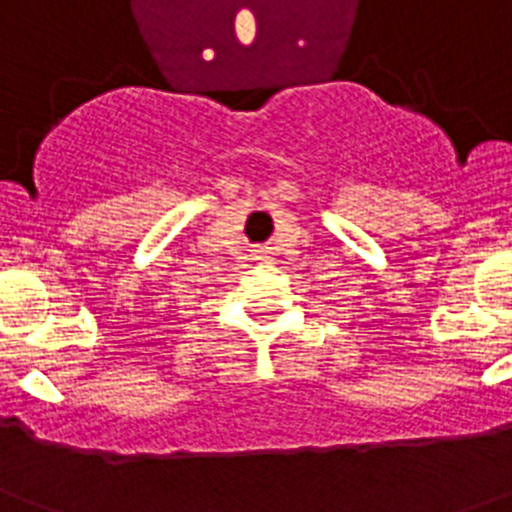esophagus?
I'll return each mask as SVG.
<instances>
[{
	"instance_id": "obj_1",
	"label": "esophagus",
	"mask_w": 512,
	"mask_h": 512,
	"mask_svg": "<svg viewBox=\"0 0 512 512\" xmlns=\"http://www.w3.org/2000/svg\"><path fill=\"white\" fill-rule=\"evenodd\" d=\"M259 259H264V261H269V256H259Z\"/></svg>"
}]
</instances>
